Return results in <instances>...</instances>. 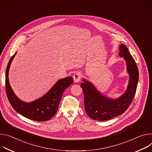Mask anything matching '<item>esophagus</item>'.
<instances>
[{"label": "esophagus", "instance_id": "esophagus-1", "mask_svg": "<svg viewBox=\"0 0 152 152\" xmlns=\"http://www.w3.org/2000/svg\"><path fill=\"white\" fill-rule=\"evenodd\" d=\"M73 78L75 82L78 83L80 81V78H81V74L80 72H76L74 74V76H73Z\"/></svg>", "mask_w": 152, "mask_h": 152}]
</instances>
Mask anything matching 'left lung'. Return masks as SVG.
Masks as SVG:
<instances>
[{
  "label": "left lung",
  "mask_w": 152,
  "mask_h": 152,
  "mask_svg": "<svg viewBox=\"0 0 152 152\" xmlns=\"http://www.w3.org/2000/svg\"><path fill=\"white\" fill-rule=\"evenodd\" d=\"M118 56L126 62L127 71L129 74L128 87L120 97L111 99L100 93L92 84L83 79L81 87L84 92L85 109L91 118L97 121H106L123 114L129 107L135 95L139 78L138 67L129 52L127 46H120Z\"/></svg>",
  "instance_id": "1"
}]
</instances>
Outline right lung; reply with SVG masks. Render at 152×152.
Returning a JSON list of instances; mask_svg holds the SVG:
<instances>
[{"label": "right lung", "instance_id": "right-lung-1", "mask_svg": "<svg viewBox=\"0 0 152 152\" xmlns=\"http://www.w3.org/2000/svg\"><path fill=\"white\" fill-rule=\"evenodd\" d=\"M15 54L16 53L10 58L5 74L6 92L11 106L17 112L29 120L37 121H45L50 120L58 110L64 91L73 83L72 77H67L60 79L44 96L34 102H23L15 95L9 83L10 67Z\"/></svg>", "mask_w": 152, "mask_h": 152}]
</instances>
